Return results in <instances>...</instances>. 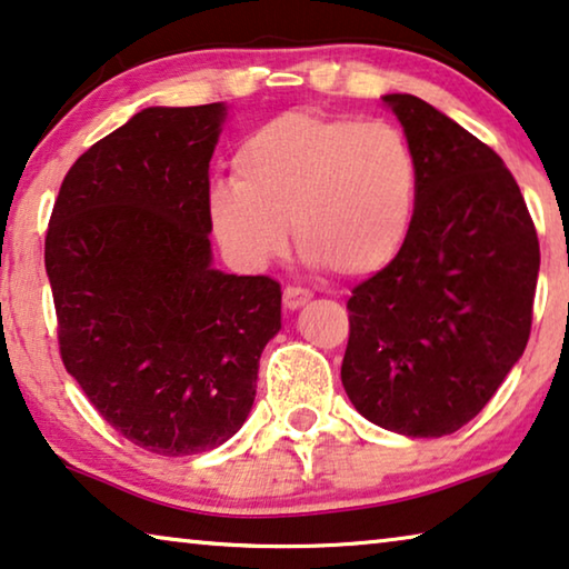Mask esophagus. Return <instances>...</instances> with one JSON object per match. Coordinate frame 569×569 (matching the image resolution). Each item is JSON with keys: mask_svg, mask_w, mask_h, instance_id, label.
I'll use <instances>...</instances> for the list:
<instances>
[{"mask_svg": "<svg viewBox=\"0 0 569 569\" xmlns=\"http://www.w3.org/2000/svg\"><path fill=\"white\" fill-rule=\"evenodd\" d=\"M311 301V291H307V288H299V286H288L283 291V307L288 311H296L301 309L303 303Z\"/></svg>", "mask_w": 569, "mask_h": 569, "instance_id": "esophagus-1", "label": "esophagus"}]
</instances>
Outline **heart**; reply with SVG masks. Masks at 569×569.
<instances>
[{
	"instance_id": "b5f03b06",
	"label": "heart",
	"mask_w": 569,
	"mask_h": 569,
	"mask_svg": "<svg viewBox=\"0 0 569 569\" xmlns=\"http://www.w3.org/2000/svg\"><path fill=\"white\" fill-rule=\"evenodd\" d=\"M234 183L209 191L222 248L260 268L288 248V227L309 266L366 278L409 240L419 163L398 127L350 117L283 114L234 150Z\"/></svg>"
}]
</instances>
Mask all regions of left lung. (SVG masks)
<instances>
[{
	"mask_svg": "<svg viewBox=\"0 0 569 569\" xmlns=\"http://www.w3.org/2000/svg\"><path fill=\"white\" fill-rule=\"evenodd\" d=\"M419 163L409 240L355 286L342 386L368 421L445 437L478 417L527 350L539 240L519 183L465 127L386 94Z\"/></svg>",
	"mask_w": 569,
	"mask_h": 569,
	"instance_id": "left-lung-1",
	"label": "left lung"
}]
</instances>
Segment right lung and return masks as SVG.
<instances>
[{
    "label": "right lung",
    "mask_w": 569,
    "mask_h": 569,
    "mask_svg": "<svg viewBox=\"0 0 569 569\" xmlns=\"http://www.w3.org/2000/svg\"><path fill=\"white\" fill-rule=\"evenodd\" d=\"M222 101L148 107L66 173L46 237L66 370L148 452L224 445L256 401L281 286L211 266L209 160Z\"/></svg>",
    "instance_id": "add662e5"
}]
</instances>
